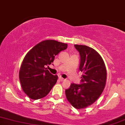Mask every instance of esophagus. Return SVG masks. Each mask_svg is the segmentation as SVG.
I'll return each instance as SVG.
<instances>
[{
	"label": "esophagus",
	"mask_w": 125,
	"mask_h": 125,
	"mask_svg": "<svg viewBox=\"0 0 125 125\" xmlns=\"http://www.w3.org/2000/svg\"><path fill=\"white\" fill-rule=\"evenodd\" d=\"M59 80L61 81V82H63V81L64 80V79H63V78H62V77H59Z\"/></svg>",
	"instance_id": "esophagus-1"
}]
</instances>
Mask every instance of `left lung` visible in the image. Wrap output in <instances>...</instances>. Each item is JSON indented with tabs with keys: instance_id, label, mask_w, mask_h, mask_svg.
<instances>
[{
	"instance_id": "8db88e82",
	"label": "left lung",
	"mask_w": 125,
	"mask_h": 125,
	"mask_svg": "<svg viewBox=\"0 0 125 125\" xmlns=\"http://www.w3.org/2000/svg\"><path fill=\"white\" fill-rule=\"evenodd\" d=\"M74 46L80 56L81 84L72 83L65 94L69 103L80 109L92 105L100 97L105 87L107 73L103 58L94 49L85 45Z\"/></svg>"
}]
</instances>
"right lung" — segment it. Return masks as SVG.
<instances>
[{
	"label": "right lung",
	"instance_id": "add662e5",
	"mask_svg": "<svg viewBox=\"0 0 125 125\" xmlns=\"http://www.w3.org/2000/svg\"><path fill=\"white\" fill-rule=\"evenodd\" d=\"M67 44L45 40L30 50L24 57L19 71L22 90L29 98L38 100L50 92L58 80L46 67L53 63L55 56L66 50Z\"/></svg>",
	"mask_w": 125,
	"mask_h": 125
}]
</instances>
